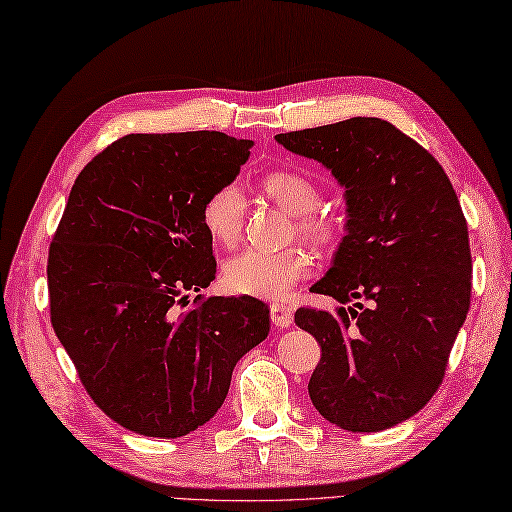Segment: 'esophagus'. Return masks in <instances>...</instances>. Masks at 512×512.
Masks as SVG:
<instances>
[{
    "label": "esophagus",
    "instance_id": "obj_1",
    "mask_svg": "<svg viewBox=\"0 0 512 512\" xmlns=\"http://www.w3.org/2000/svg\"><path fill=\"white\" fill-rule=\"evenodd\" d=\"M269 316H272V323L276 327H289L294 321V310L283 303H272L269 305Z\"/></svg>",
    "mask_w": 512,
    "mask_h": 512
}]
</instances>
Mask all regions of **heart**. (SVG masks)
I'll return each mask as SVG.
<instances>
[{"mask_svg": "<svg viewBox=\"0 0 512 512\" xmlns=\"http://www.w3.org/2000/svg\"><path fill=\"white\" fill-rule=\"evenodd\" d=\"M267 196L276 205L294 214L296 231L318 245H330L336 236V223L316 211L321 191L303 173L278 169L263 180ZM245 196L236 182L216 187L202 202L200 218L207 234L225 247L238 245L245 229ZM314 254L305 247H287L281 252L267 249H245L229 258L223 267V285L238 296L283 301L292 287L312 274Z\"/></svg>", "mask_w": 512, "mask_h": 512, "instance_id": "b5f03b06", "label": "heart"}]
</instances>
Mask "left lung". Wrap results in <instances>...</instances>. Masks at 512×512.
<instances>
[{
    "instance_id": "1",
    "label": "left lung",
    "mask_w": 512,
    "mask_h": 512,
    "mask_svg": "<svg viewBox=\"0 0 512 512\" xmlns=\"http://www.w3.org/2000/svg\"><path fill=\"white\" fill-rule=\"evenodd\" d=\"M345 189L347 223L330 272L312 285L336 314L301 307L294 321L321 345L314 408L350 432H379L432 399L466 321L472 258L464 211L446 171L381 118L278 133Z\"/></svg>"
}]
</instances>
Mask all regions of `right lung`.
Here are the masks:
<instances>
[{
	"label": "right lung",
	"instance_id": "right-lung-1",
	"mask_svg": "<svg viewBox=\"0 0 512 512\" xmlns=\"http://www.w3.org/2000/svg\"><path fill=\"white\" fill-rule=\"evenodd\" d=\"M252 140L220 131L131 133L86 165L48 249L57 339L115 423L185 437L229 392L231 372L269 334L252 296H196L216 278L205 198L234 182Z\"/></svg>",
	"mask_w": 512,
	"mask_h": 512
}]
</instances>
